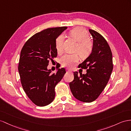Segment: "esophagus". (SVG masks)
<instances>
[{
    "label": "esophagus",
    "mask_w": 131,
    "mask_h": 131,
    "mask_svg": "<svg viewBox=\"0 0 131 131\" xmlns=\"http://www.w3.org/2000/svg\"><path fill=\"white\" fill-rule=\"evenodd\" d=\"M66 71H67V72H72V71H71V70H70L69 69L67 70Z\"/></svg>",
    "instance_id": "34e87169"
}]
</instances>
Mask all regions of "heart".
<instances>
[{
	"mask_svg": "<svg viewBox=\"0 0 131 131\" xmlns=\"http://www.w3.org/2000/svg\"><path fill=\"white\" fill-rule=\"evenodd\" d=\"M69 34L71 38L77 41L74 51L78 52L82 59H86L89 56L92 51L93 42L89 38V34L86 30L78 26L72 29L69 31ZM63 42V36L60 35L55 40L56 49L59 54L62 52ZM78 53L76 52L72 54L65 55L61 58L62 66L70 69L73 68L79 60Z\"/></svg>",
	"mask_w": 131,
	"mask_h": 131,
	"instance_id": "b5f03b06",
	"label": "heart"
}]
</instances>
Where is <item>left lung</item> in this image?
<instances>
[{"instance_id":"1","label":"left lung","mask_w":131,"mask_h":131,"mask_svg":"<svg viewBox=\"0 0 131 131\" xmlns=\"http://www.w3.org/2000/svg\"><path fill=\"white\" fill-rule=\"evenodd\" d=\"M93 38L91 54L79 65L86 69V74L73 72L74 79L69 86L73 96L83 102H91L98 98L108 83L113 70L112 54L106 39L92 29Z\"/></svg>"}]
</instances>
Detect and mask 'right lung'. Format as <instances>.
Listing matches in <instances>:
<instances>
[{
	"label": "right lung",
	"mask_w": 131,
	"mask_h": 131,
	"mask_svg": "<svg viewBox=\"0 0 131 131\" xmlns=\"http://www.w3.org/2000/svg\"><path fill=\"white\" fill-rule=\"evenodd\" d=\"M67 28L43 30L32 36L21 49L18 65L21 85L28 97L38 106H45L53 101L55 86L66 73L61 68L52 74L47 68L50 60L58 55L56 39Z\"/></svg>",
	"instance_id": "1"
}]
</instances>
